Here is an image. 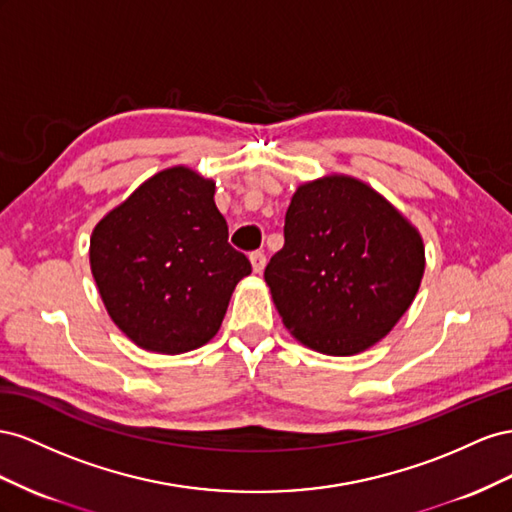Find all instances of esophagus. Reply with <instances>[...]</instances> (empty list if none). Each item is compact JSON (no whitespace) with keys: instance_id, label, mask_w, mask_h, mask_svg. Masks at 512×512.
I'll use <instances>...</instances> for the list:
<instances>
[{"instance_id":"1","label":"esophagus","mask_w":512,"mask_h":512,"mask_svg":"<svg viewBox=\"0 0 512 512\" xmlns=\"http://www.w3.org/2000/svg\"><path fill=\"white\" fill-rule=\"evenodd\" d=\"M248 259H251V266H253V272H255V274L264 272V268H266V255H264V253L255 251V253H251V257H248Z\"/></svg>"}]
</instances>
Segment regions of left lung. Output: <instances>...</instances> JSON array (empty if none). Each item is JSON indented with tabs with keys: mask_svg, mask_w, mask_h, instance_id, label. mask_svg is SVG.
Instances as JSON below:
<instances>
[{
	"mask_svg": "<svg viewBox=\"0 0 512 512\" xmlns=\"http://www.w3.org/2000/svg\"><path fill=\"white\" fill-rule=\"evenodd\" d=\"M422 274L420 231L367 182L330 173L296 188L264 279L291 337L354 356L397 326Z\"/></svg>",
	"mask_w": 512,
	"mask_h": 512,
	"instance_id": "left-lung-1",
	"label": "left lung"
}]
</instances>
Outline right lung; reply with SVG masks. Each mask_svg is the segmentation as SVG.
Masks as SVG:
<instances>
[{"label":"right lung","instance_id":"obj_1","mask_svg":"<svg viewBox=\"0 0 512 512\" xmlns=\"http://www.w3.org/2000/svg\"><path fill=\"white\" fill-rule=\"evenodd\" d=\"M216 184L175 165L100 218L90 268L113 324L145 352L184 354L223 324L251 261L227 242Z\"/></svg>","mask_w":512,"mask_h":512}]
</instances>
